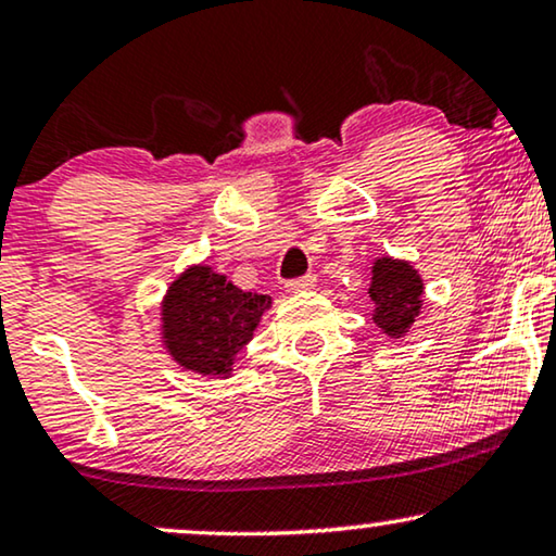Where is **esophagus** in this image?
<instances>
[{
	"mask_svg": "<svg viewBox=\"0 0 556 556\" xmlns=\"http://www.w3.org/2000/svg\"><path fill=\"white\" fill-rule=\"evenodd\" d=\"M317 287V277L315 275H304L300 279H292L287 281V292L289 294H296V292H309V289Z\"/></svg>",
	"mask_w": 556,
	"mask_h": 556,
	"instance_id": "obj_1",
	"label": "esophagus"
}]
</instances>
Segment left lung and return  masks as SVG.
Here are the masks:
<instances>
[{
    "label": "left lung",
    "mask_w": 556,
    "mask_h": 556,
    "mask_svg": "<svg viewBox=\"0 0 556 556\" xmlns=\"http://www.w3.org/2000/svg\"><path fill=\"white\" fill-rule=\"evenodd\" d=\"M372 323L390 340H403L424 309L426 285L410 262L395 256H378L372 262L370 289Z\"/></svg>",
    "instance_id": "8db88e82"
}]
</instances>
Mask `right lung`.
I'll list each match as a JSON object with an SVG mask.
<instances>
[{
	"instance_id": "obj_1",
	"label": "right lung",
	"mask_w": 556,
	"mask_h": 556,
	"mask_svg": "<svg viewBox=\"0 0 556 556\" xmlns=\"http://www.w3.org/2000/svg\"><path fill=\"white\" fill-rule=\"evenodd\" d=\"M269 307V294L244 292L211 264H191L161 300V345L184 370L231 378Z\"/></svg>"
}]
</instances>
